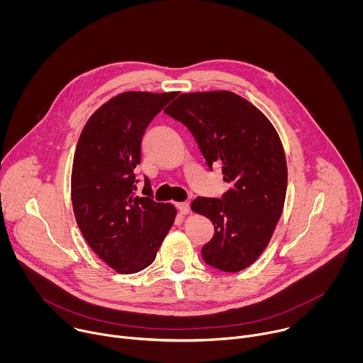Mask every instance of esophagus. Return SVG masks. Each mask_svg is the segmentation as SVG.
<instances>
[{"label":"esophagus","mask_w":363,"mask_h":363,"mask_svg":"<svg viewBox=\"0 0 363 363\" xmlns=\"http://www.w3.org/2000/svg\"><path fill=\"white\" fill-rule=\"evenodd\" d=\"M175 205H177V208L179 210V213H181L182 216H186V214L189 213V210H191L188 202H177Z\"/></svg>","instance_id":"34e87169"}]
</instances>
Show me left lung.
Returning <instances> with one entry per match:
<instances>
[{"mask_svg":"<svg viewBox=\"0 0 363 363\" xmlns=\"http://www.w3.org/2000/svg\"><path fill=\"white\" fill-rule=\"evenodd\" d=\"M195 138L206 165H223L230 189L218 198L198 196L194 213L210 218L214 235L203 262L237 273L266 250L283 213L287 164L272 122L244 97L227 91L184 93L165 109Z\"/></svg>","mask_w":363,"mask_h":363,"instance_id":"8db88e82","label":"left lung"}]
</instances>
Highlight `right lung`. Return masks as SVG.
<instances>
[{
  "label": "right lung",
  "mask_w": 363,
  "mask_h": 363,
  "mask_svg": "<svg viewBox=\"0 0 363 363\" xmlns=\"http://www.w3.org/2000/svg\"><path fill=\"white\" fill-rule=\"evenodd\" d=\"M177 91H125L100 106L84 125L73 160L72 202L77 225L91 250L122 274L153 263L177 210L155 202L145 178L136 195L143 133Z\"/></svg>",
  "instance_id": "obj_1"
}]
</instances>
